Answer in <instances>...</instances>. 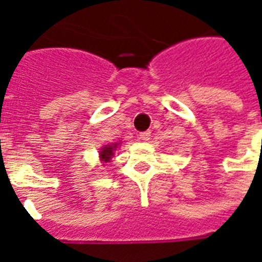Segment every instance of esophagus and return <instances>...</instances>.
<instances>
[{
  "label": "esophagus",
  "instance_id": "34e87169",
  "mask_svg": "<svg viewBox=\"0 0 262 262\" xmlns=\"http://www.w3.org/2000/svg\"><path fill=\"white\" fill-rule=\"evenodd\" d=\"M140 140H143V141H148L149 140V137H151V132H141L140 133Z\"/></svg>",
  "mask_w": 262,
  "mask_h": 262
}]
</instances>
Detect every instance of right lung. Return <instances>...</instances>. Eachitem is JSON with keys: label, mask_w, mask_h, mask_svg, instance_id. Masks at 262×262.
Instances as JSON below:
<instances>
[{"label": "right lung", "mask_w": 262, "mask_h": 262, "mask_svg": "<svg viewBox=\"0 0 262 262\" xmlns=\"http://www.w3.org/2000/svg\"><path fill=\"white\" fill-rule=\"evenodd\" d=\"M119 145V143H114V144H108V145H104V147L100 149L99 152V158L102 160L103 163H108L110 159L114 156V151L117 149V147Z\"/></svg>", "instance_id": "obj_1"}]
</instances>
